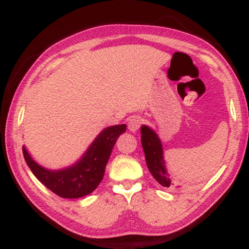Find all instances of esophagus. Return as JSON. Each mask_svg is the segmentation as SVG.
<instances>
[{"instance_id": "1", "label": "esophagus", "mask_w": 249, "mask_h": 249, "mask_svg": "<svg viewBox=\"0 0 249 249\" xmlns=\"http://www.w3.org/2000/svg\"><path fill=\"white\" fill-rule=\"evenodd\" d=\"M142 124V118L138 117V115H134V117H131L128 121L129 130L132 131V132H136L139 128H141Z\"/></svg>"}]
</instances>
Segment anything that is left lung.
Wrapping results in <instances>:
<instances>
[{"label":"left lung","mask_w":249,"mask_h":249,"mask_svg":"<svg viewBox=\"0 0 249 249\" xmlns=\"http://www.w3.org/2000/svg\"><path fill=\"white\" fill-rule=\"evenodd\" d=\"M142 146L145 153L146 164L149 172L160 185L166 188L173 187V180L170 178L168 170L165 168L164 156H163L162 142L156 132L147 125H142Z\"/></svg>","instance_id":"left-lung-1"}]
</instances>
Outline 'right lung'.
<instances>
[{
  "instance_id": "right-lung-1",
  "label": "right lung",
  "mask_w": 249,
  "mask_h": 249,
  "mask_svg": "<svg viewBox=\"0 0 249 249\" xmlns=\"http://www.w3.org/2000/svg\"><path fill=\"white\" fill-rule=\"evenodd\" d=\"M125 129V124L105 128L80 160L64 169L50 170L39 165L34 161L25 146H22L23 158L34 176L54 194L62 198H79L93 193L100 185L115 142Z\"/></svg>"
}]
</instances>
